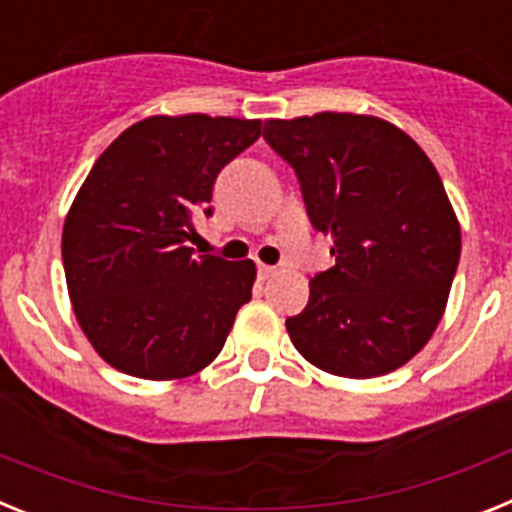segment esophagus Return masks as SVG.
<instances>
[{
	"label": "esophagus",
	"instance_id": "esophagus-1",
	"mask_svg": "<svg viewBox=\"0 0 512 512\" xmlns=\"http://www.w3.org/2000/svg\"><path fill=\"white\" fill-rule=\"evenodd\" d=\"M257 273H260V278H273L275 268L273 265H265V262H260V265H257Z\"/></svg>",
	"mask_w": 512,
	"mask_h": 512
}]
</instances>
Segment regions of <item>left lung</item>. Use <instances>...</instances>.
I'll return each instance as SVG.
<instances>
[{
	"label": "left lung",
	"mask_w": 512,
	"mask_h": 512,
	"mask_svg": "<svg viewBox=\"0 0 512 512\" xmlns=\"http://www.w3.org/2000/svg\"><path fill=\"white\" fill-rule=\"evenodd\" d=\"M262 136L296 170L335 255L286 319L291 342L345 379L397 371L433 337L459 268L461 226L433 162L376 115L270 118Z\"/></svg>",
	"instance_id": "1"
}]
</instances>
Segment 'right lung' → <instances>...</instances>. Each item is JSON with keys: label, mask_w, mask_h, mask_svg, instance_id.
<instances>
[{"label": "right lung", "mask_w": 512, "mask_h": 512, "mask_svg": "<svg viewBox=\"0 0 512 512\" xmlns=\"http://www.w3.org/2000/svg\"><path fill=\"white\" fill-rule=\"evenodd\" d=\"M262 121L151 115L102 151L61 234L66 288L102 361L149 381L203 371L221 353L257 278L252 260L193 255L224 164Z\"/></svg>", "instance_id": "1"}]
</instances>
